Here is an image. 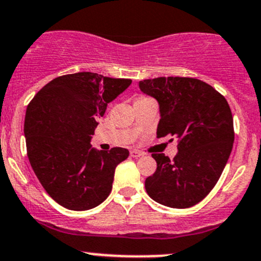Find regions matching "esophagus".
I'll return each mask as SVG.
<instances>
[{
  "instance_id": "34e87169",
  "label": "esophagus",
  "mask_w": 261,
  "mask_h": 261,
  "mask_svg": "<svg viewBox=\"0 0 261 261\" xmlns=\"http://www.w3.org/2000/svg\"><path fill=\"white\" fill-rule=\"evenodd\" d=\"M142 154H144V153H142L141 151H137V150H131L130 151V156L134 157V159H139V157H141Z\"/></svg>"
}]
</instances>
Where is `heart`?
Listing matches in <instances>:
<instances>
[{"instance_id":"1","label":"heart","mask_w":261,"mask_h":261,"mask_svg":"<svg viewBox=\"0 0 261 261\" xmlns=\"http://www.w3.org/2000/svg\"><path fill=\"white\" fill-rule=\"evenodd\" d=\"M142 99H148V98H146V96H140V98L137 100H142Z\"/></svg>"}]
</instances>
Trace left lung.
Listing matches in <instances>:
<instances>
[{
  "label": "left lung",
  "mask_w": 261,
  "mask_h": 261,
  "mask_svg": "<svg viewBox=\"0 0 261 261\" xmlns=\"http://www.w3.org/2000/svg\"><path fill=\"white\" fill-rule=\"evenodd\" d=\"M139 87L159 101L157 137L170 135L178 142L173 160L152 153L157 168L146 178V192L160 204L190 208L213 190L230 156L234 127L228 101L196 78L161 76L141 80Z\"/></svg>",
  "instance_id": "8db88e82"
}]
</instances>
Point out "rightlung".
I'll return each mask as SVG.
<instances>
[{"instance_id":"right-lung-1","label":"right lung","mask_w":261,"mask_h":261,"mask_svg":"<svg viewBox=\"0 0 261 261\" xmlns=\"http://www.w3.org/2000/svg\"><path fill=\"white\" fill-rule=\"evenodd\" d=\"M131 82L90 71L67 74L45 84L28 104V160L43 188L62 207L88 211L110 194L116 166L128 151H96L90 140L96 119Z\"/></svg>"}]
</instances>
